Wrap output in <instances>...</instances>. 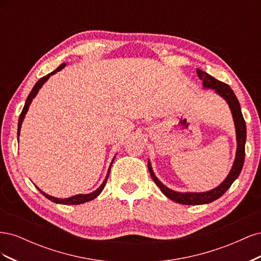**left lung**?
Here are the masks:
<instances>
[{
	"label": "left lung",
	"instance_id": "8db88e82",
	"mask_svg": "<svg viewBox=\"0 0 261 261\" xmlns=\"http://www.w3.org/2000/svg\"><path fill=\"white\" fill-rule=\"evenodd\" d=\"M197 74L198 77L202 81V86L204 88H210L215 90L219 96L222 97L226 102L228 107L231 109V112L233 115V120L235 124V130H236V140H238V149H236V155L233 163V167L228 173L226 178L221 183L218 187L211 189L209 192L204 193H178L172 189L168 188L163 185L161 181L156 178L154 173L151 168V163L148 160V170L150 175H151L155 185L161 189V192L168 197L169 199L175 201L177 203L183 204H203L209 203L220 198L228 188L231 187L233 181L239 177L240 173L243 169V164L245 160V143H246V123L243 117L240 102L236 98L235 93L231 89V87L216 80L215 77L207 74L203 70L197 68Z\"/></svg>",
	"mask_w": 261,
	"mask_h": 261
}]
</instances>
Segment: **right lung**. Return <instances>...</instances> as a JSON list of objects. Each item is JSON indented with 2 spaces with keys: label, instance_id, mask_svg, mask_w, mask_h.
<instances>
[{
  "label": "right lung",
  "instance_id": "1",
  "mask_svg": "<svg viewBox=\"0 0 261 261\" xmlns=\"http://www.w3.org/2000/svg\"><path fill=\"white\" fill-rule=\"evenodd\" d=\"M65 65H66L65 63H63V64H61L57 69L53 70L52 73H50V74H48L46 76H43L42 78H40V80H39V81L36 83V85L34 86V88H33V90H31V92L29 93V96H28V98H27V100H26V102H25V106H23L22 111H21V113H20V115H19L18 128H17V138L19 137V134H20L21 123H22V121H23V118H25V115H26V113H27V111H28V109H29V106H30V103H31V101H33V99L36 97V94L38 93L39 89H40L41 87H42V85H43L46 81L49 80L51 75H53V74H55L57 72H59V70H61L62 68H64ZM114 158H115V156H114ZM114 158H113V160H112L111 164H110L108 174H107V176H106V178H105V180H103V183H102L101 186H100L99 188H97L96 191L90 193V194H86V195L80 194V195H75V196L69 197V198L62 199V198H55V197H52V196H50V195H48V194H45L44 192L41 191V189H39L37 186H36V187L39 189V192H40L44 197H46V198H48L49 200H51V201H53V202H55V203H62V204H81V203H84V202H87V201H90V200L96 198V197H98V196L100 195V193H101L102 191H103V188H105V186H106V184H107V180H108L109 174H110V170H111L112 163H113V161H114Z\"/></svg>",
  "mask_w": 261,
  "mask_h": 261
}]
</instances>
